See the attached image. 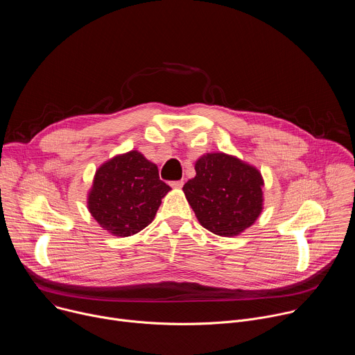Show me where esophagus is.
<instances>
[{
  "instance_id": "obj_1",
  "label": "esophagus",
  "mask_w": 355,
  "mask_h": 355,
  "mask_svg": "<svg viewBox=\"0 0 355 355\" xmlns=\"http://www.w3.org/2000/svg\"><path fill=\"white\" fill-rule=\"evenodd\" d=\"M170 185H171L173 188H181V187L184 185V181H182V180H178V181H171V182H170Z\"/></svg>"
}]
</instances>
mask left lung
Segmentation results:
<instances>
[{"mask_svg": "<svg viewBox=\"0 0 355 355\" xmlns=\"http://www.w3.org/2000/svg\"><path fill=\"white\" fill-rule=\"evenodd\" d=\"M184 193L199 223L218 236H237L263 211V178L257 168L225 153L202 156Z\"/></svg>", "mask_w": 355, "mask_h": 355, "instance_id": "1", "label": "left lung"}]
</instances>
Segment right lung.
Wrapping results in <instances>:
<instances>
[{
    "instance_id": "right-lung-1",
    "label": "right lung",
    "mask_w": 355,
    "mask_h": 355,
    "mask_svg": "<svg viewBox=\"0 0 355 355\" xmlns=\"http://www.w3.org/2000/svg\"><path fill=\"white\" fill-rule=\"evenodd\" d=\"M170 189L160 180L157 166L132 150L98 168L88 209L105 230L128 237L155 219L162 198Z\"/></svg>"
}]
</instances>
